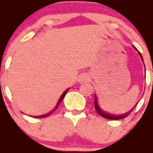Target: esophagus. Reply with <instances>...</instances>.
I'll return each mask as SVG.
<instances>
[{
  "label": "esophagus",
  "instance_id": "34e87169",
  "mask_svg": "<svg viewBox=\"0 0 153 153\" xmlns=\"http://www.w3.org/2000/svg\"><path fill=\"white\" fill-rule=\"evenodd\" d=\"M87 80H88V77L86 75H82V76H80L79 78V82L80 83H83V82H86Z\"/></svg>",
  "mask_w": 153,
  "mask_h": 153
}]
</instances>
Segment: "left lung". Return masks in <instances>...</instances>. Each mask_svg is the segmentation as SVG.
<instances>
[{
  "instance_id": "left-lung-1",
  "label": "left lung",
  "mask_w": 153,
  "mask_h": 153,
  "mask_svg": "<svg viewBox=\"0 0 153 153\" xmlns=\"http://www.w3.org/2000/svg\"><path fill=\"white\" fill-rule=\"evenodd\" d=\"M135 49H136V48H135ZM138 54H139V56H140V57H141L142 60H143V56H142L141 53L138 51ZM94 105H95V110L97 111V112L100 115H102V117H104V118H106V119H108V120H120V119L125 118V117H126V116H128V115L130 114V112H131L132 111H133V110H131L129 112H127V113H125V114H123V115H113L109 114V113L104 112V111H102V110L100 109V107L98 106V104H97V102L96 96L94 97Z\"/></svg>"
}]
</instances>
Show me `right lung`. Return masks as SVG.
I'll use <instances>...</instances> for the list:
<instances>
[{
  "label": "right lung",
  "mask_w": 153,
  "mask_h": 153,
  "mask_svg": "<svg viewBox=\"0 0 153 153\" xmlns=\"http://www.w3.org/2000/svg\"><path fill=\"white\" fill-rule=\"evenodd\" d=\"M67 92H68V89H67L66 91H65V93H64L63 94H62V96L60 97V100L58 101V102H57V104H56V107H55V108H54V109L52 110V111H51V112H49V113H48V114H46V115H39V116H35V118H45V117H47V116H49V115H51V114H52V113H53L54 111H55L56 110V108H57V107H58V106H59V104H60V103L61 102H62V100L64 99V97H65V94H66Z\"/></svg>",
  "instance_id": "obj_1"
}]
</instances>
